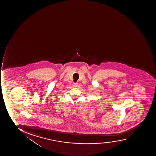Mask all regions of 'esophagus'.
<instances>
[{
  "label": "esophagus",
  "mask_w": 156,
  "mask_h": 156,
  "mask_svg": "<svg viewBox=\"0 0 156 156\" xmlns=\"http://www.w3.org/2000/svg\"><path fill=\"white\" fill-rule=\"evenodd\" d=\"M74 87H76L77 86V83H73Z\"/></svg>",
  "instance_id": "1"
}]
</instances>
